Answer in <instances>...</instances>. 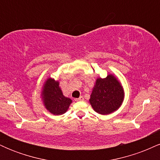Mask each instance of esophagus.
<instances>
[{
  "label": "esophagus",
  "instance_id": "esophagus-1",
  "mask_svg": "<svg viewBox=\"0 0 160 160\" xmlns=\"http://www.w3.org/2000/svg\"><path fill=\"white\" fill-rule=\"evenodd\" d=\"M83 100H84V98L82 96H80V98H75V101H76V102H81V101H83Z\"/></svg>",
  "mask_w": 160,
  "mask_h": 160
}]
</instances>
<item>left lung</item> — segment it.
Segmentation results:
<instances>
[{
    "mask_svg": "<svg viewBox=\"0 0 160 160\" xmlns=\"http://www.w3.org/2000/svg\"><path fill=\"white\" fill-rule=\"evenodd\" d=\"M124 96V89L121 82L113 74H108L105 78L96 79L89 103L95 112L108 115L120 108Z\"/></svg>",
    "mask_w": 160,
    "mask_h": 160,
    "instance_id": "1",
    "label": "left lung"
}]
</instances>
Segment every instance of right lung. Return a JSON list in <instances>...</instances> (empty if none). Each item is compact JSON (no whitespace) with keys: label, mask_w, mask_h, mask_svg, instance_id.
<instances>
[{"label":"right lung","mask_w":160,"mask_h":160,"mask_svg":"<svg viewBox=\"0 0 160 160\" xmlns=\"http://www.w3.org/2000/svg\"><path fill=\"white\" fill-rule=\"evenodd\" d=\"M41 98L46 109L53 115L64 114L72 103L71 98L63 95L59 82L51 78H47L43 85Z\"/></svg>","instance_id":"obj_1"}]
</instances>
